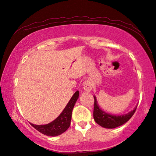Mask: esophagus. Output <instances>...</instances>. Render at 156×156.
Segmentation results:
<instances>
[{
    "label": "esophagus",
    "mask_w": 156,
    "mask_h": 156,
    "mask_svg": "<svg viewBox=\"0 0 156 156\" xmlns=\"http://www.w3.org/2000/svg\"><path fill=\"white\" fill-rule=\"evenodd\" d=\"M83 88L85 91L90 92L92 88V85L90 80H86L83 82Z\"/></svg>",
    "instance_id": "obj_1"
}]
</instances>
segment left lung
Segmentation results:
<instances>
[{
  "instance_id": "1",
  "label": "left lung",
  "mask_w": 156,
  "mask_h": 156,
  "mask_svg": "<svg viewBox=\"0 0 156 156\" xmlns=\"http://www.w3.org/2000/svg\"><path fill=\"white\" fill-rule=\"evenodd\" d=\"M94 111L93 117L94 121L97 124L101 127L107 129H113L121 126L127 122L136 111L137 107L129 113L123 115H112L105 112L100 108L97 104V98L94 96Z\"/></svg>"
}]
</instances>
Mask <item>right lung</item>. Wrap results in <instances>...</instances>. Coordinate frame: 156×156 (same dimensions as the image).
<instances>
[{
  "label": "right lung",
  "mask_w": 156,
  "mask_h": 156,
  "mask_svg": "<svg viewBox=\"0 0 156 156\" xmlns=\"http://www.w3.org/2000/svg\"><path fill=\"white\" fill-rule=\"evenodd\" d=\"M78 97L79 91L77 90L72 96L62 113L52 122L44 125H37L31 122L30 124L36 130L48 136L54 137L61 135L67 130L70 125L72 110Z\"/></svg>",
  "instance_id": "add662e5"
}]
</instances>
